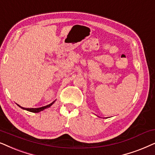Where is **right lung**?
Listing matches in <instances>:
<instances>
[{"mask_svg":"<svg viewBox=\"0 0 155 155\" xmlns=\"http://www.w3.org/2000/svg\"><path fill=\"white\" fill-rule=\"evenodd\" d=\"M55 101H56V100H55ZM55 101H54L52 103H51L50 104L47 105V106H43V107H40V108H22V107L19 106V105H18V106H19L20 108H21L22 109H23V110H28V111H30V112H32V113H39V112H40V111L44 110L45 109L49 108V107H50L51 105H52L55 102Z\"/></svg>","mask_w":155,"mask_h":155,"instance_id":"right-lung-1","label":"right lung"}]
</instances>
